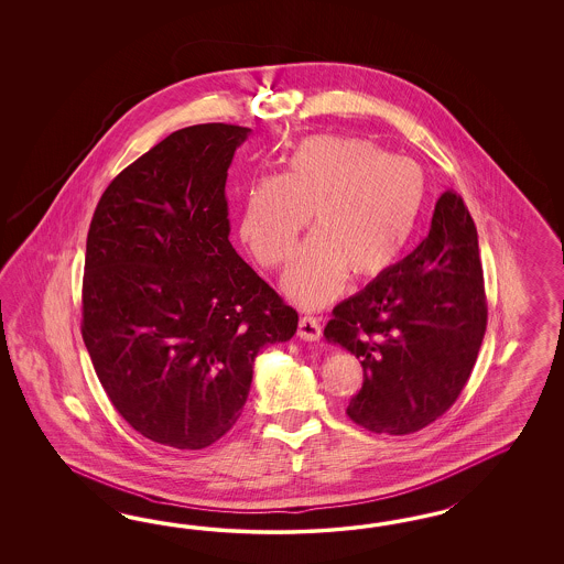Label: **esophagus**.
<instances>
[{
	"instance_id": "1",
	"label": "esophagus",
	"mask_w": 564,
	"mask_h": 564,
	"mask_svg": "<svg viewBox=\"0 0 564 564\" xmlns=\"http://www.w3.org/2000/svg\"><path fill=\"white\" fill-rule=\"evenodd\" d=\"M321 333H323V326L321 321L316 316H302L300 318V326H297V335L304 339V341H318L321 339Z\"/></svg>"
}]
</instances>
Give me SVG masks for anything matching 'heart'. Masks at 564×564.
<instances>
[{
    "instance_id": "heart-1",
    "label": "heart",
    "mask_w": 564,
    "mask_h": 564,
    "mask_svg": "<svg viewBox=\"0 0 564 564\" xmlns=\"http://www.w3.org/2000/svg\"><path fill=\"white\" fill-rule=\"evenodd\" d=\"M424 200L426 177L411 159L366 138L314 134L295 144L279 175L248 184L239 236L262 267H276L310 219L316 231L295 250L283 285L302 306H323L345 274L372 279L393 267Z\"/></svg>"
}]
</instances>
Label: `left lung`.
Listing matches in <instances>:
<instances>
[{"mask_svg":"<svg viewBox=\"0 0 564 564\" xmlns=\"http://www.w3.org/2000/svg\"><path fill=\"white\" fill-rule=\"evenodd\" d=\"M486 323L476 223L462 196L446 189L420 246L335 306L325 326L326 339L364 368L347 415L394 436L432 424L469 380Z\"/></svg>","mask_w":564,"mask_h":564,"instance_id":"obj_1","label":"left lung"}]
</instances>
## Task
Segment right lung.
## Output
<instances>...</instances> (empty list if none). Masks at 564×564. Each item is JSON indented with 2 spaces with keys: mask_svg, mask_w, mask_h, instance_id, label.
I'll return each mask as SVG.
<instances>
[{
  "mask_svg": "<svg viewBox=\"0 0 564 564\" xmlns=\"http://www.w3.org/2000/svg\"><path fill=\"white\" fill-rule=\"evenodd\" d=\"M250 128L173 132L102 192L86 238L83 339L121 417L198 451L238 422L258 351L297 312L229 241L227 170Z\"/></svg>",
  "mask_w": 564,
  "mask_h": 564,
  "instance_id": "obj_1",
  "label": "right lung"
}]
</instances>
